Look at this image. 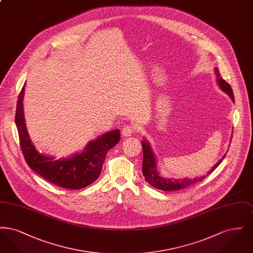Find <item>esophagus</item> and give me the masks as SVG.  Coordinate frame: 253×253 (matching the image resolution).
Wrapping results in <instances>:
<instances>
[{
  "label": "esophagus",
  "instance_id": "34e87169",
  "mask_svg": "<svg viewBox=\"0 0 253 253\" xmlns=\"http://www.w3.org/2000/svg\"><path fill=\"white\" fill-rule=\"evenodd\" d=\"M132 132H133V127H132L131 125H125V126L122 128L121 133H122L123 136L128 137V136H131Z\"/></svg>",
  "mask_w": 253,
  "mask_h": 253
}]
</instances>
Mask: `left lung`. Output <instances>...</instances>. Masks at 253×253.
<instances>
[{
    "instance_id": "obj_1",
    "label": "left lung",
    "mask_w": 253,
    "mask_h": 253,
    "mask_svg": "<svg viewBox=\"0 0 253 253\" xmlns=\"http://www.w3.org/2000/svg\"><path fill=\"white\" fill-rule=\"evenodd\" d=\"M215 75H216L217 83L221 89L225 91L229 95L231 99L234 101V96L232 89L230 85L221 77L218 68H215ZM143 148V163H142V173L144 175L145 180L147 181L151 186L155 187L156 189L164 191V192H171V191H178L182 189H186L190 186H193L194 184L204 180L206 176H209L215 169L219 166V164L223 161V159L226 157V155L222 157L216 164L211 168V169L201 177H195V178H184V179H170V178H163L159 175V172L157 171V160L154 153L152 152V149L149 143L144 140L141 142Z\"/></svg>"
}]
</instances>
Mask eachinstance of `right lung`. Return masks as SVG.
<instances>
[{"instance_id":"obj_1","label":"right lung","mask_w":253,"mask_h":253,"mask_svg":"<svg viewBox=\"0 0 253 253\" xmlns=\"http://www.w3.org/2000/svg\"><path fill=\"white\" fill-rule=\"evenodd\" d=\"M24 86L17 101L15 122L19 133L21 149L27 165L50 183L70 190H80L98 178L110 149L121 140L120 130L107 132L89 142L84 151L65 159H55L40 154L29 138L24 124Z\"/></svg>"}]
</instances>
